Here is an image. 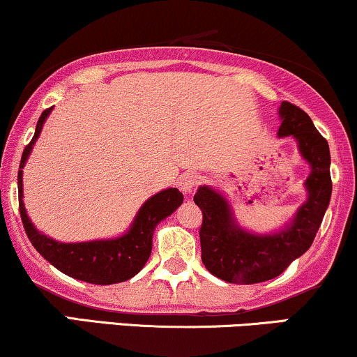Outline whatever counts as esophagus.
I'll list each match as a JSON object with an SVG mask.
<instances>
[{
  "instance_id": "1",
  "label": "esophagus",
  "mask_w": 357,
  "mask_h": 357,
  "mask_svg": "<svg viewBox=\"0 0 357 357\" xmlns=\"http://www.w3.org/2000/svg\"><path fill=\"white\" fill-rule=\"evenodd\" d=\"M197 184H199V176L196 173H184L181 174V178L178 179L179 190H181L184 195H191Z\"/></svg>"
}]
</instances>
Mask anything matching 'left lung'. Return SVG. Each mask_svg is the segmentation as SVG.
Returning a JSON list of instances; mask_svg holds the SVG:
<instances>
[{
  "instance_id": "8db88e82",
  "label": "left lung",
  "mask_w": 357,
  "mask_h": 357,
  "mask_svg": "<svg viewBox=\"0 0 357 357\" xmlns=\"http://www.w3.org/2000/svg\"><path fill=\"white\" fill-rule=\"evenodd\" d=\"M279 118L278 136H293L303 160L311 166L304 181L307 199L284 229L271 234L249 233L236 222L233 209L221 192L199 186L195 195V203L203 211L201 259L209 273L226 282L256 284L279 276L311 248L329 206L333 183L328 141L311 118L291 102H281Z\"/></svg>"
}]
</instances>
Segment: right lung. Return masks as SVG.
<instances>
[{
    "instance_id": "1",
    "label": "right lung",
    "mask_w": 357,
    "mask_h": 357,
    "mask_svg": "<svg viewBox=\"0 0 357 357\" xmlns=\"http://www.w3.org/2000/svg\"><path fill=\"white\" fill-rule=\"evenodd\" d=\"M51 109H45L38 119L33 139L24 148L18 171L20 214L29 241L40 255L50 261L56 269L70 278L91 284H116L136 276L144 268L153 248L154 227L173 214L183 203V192L176 188H167L149 197L137 211L135 221L123 236L113 239H98L88 243H59L40 233L28 218L23 203V167L40 137L46 118Z\"/></svg>"
}]
</instances>
